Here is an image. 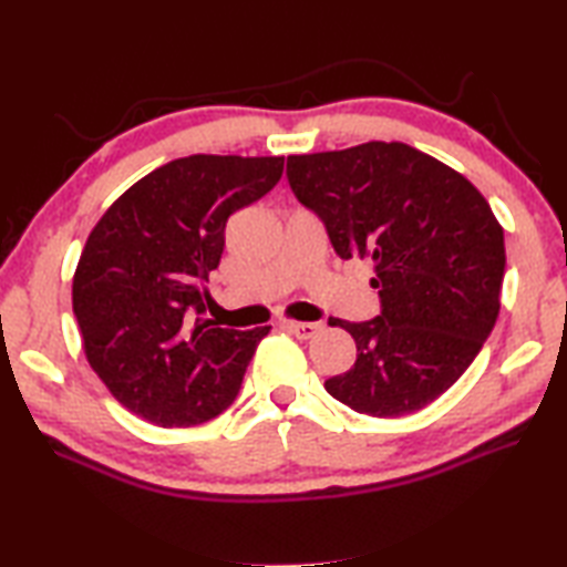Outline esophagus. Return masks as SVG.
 Instances as JSON below:
<instances>
[{
  "mask_svg": "<svg viewBox=\"0 0 567 567\" xmlns=\"http://www.w3.org/2000/svg\"><path fill=\"white\" fill-rule=\"evenodd\" d=\"M282 327L287 329V332H292L295 337H300V339H310V337L319 334L324 329L322 322H295V319H285Z\"/></svg>",
  "mask_w": 567,
  "mask_h": 567,
  "instance_id": "1",
  "label": "esophagus"
}]
</instances>
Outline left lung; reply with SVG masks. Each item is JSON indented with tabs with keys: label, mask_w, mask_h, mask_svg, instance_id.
<instances>
[{
	"label": "left lung",
	"mask_w": 567,
	"mask_h": 567,
	"mask_svg": "<svg viewBox=\"0 0 567 567\" xmlns=\"http://www.w3.org/2000/svg\"><path fill=\"white\" fill-rule=\"evenodd\" d=\"M287 181L334 252L374 265L382 312L337 319L357 362L324 389L359 414L394 419L439 399L481 352L501 310L503 228L454 168L399 141L287 156Z\"/></svg>",
	"instance_id": "8db88e82"
}]
</instances>
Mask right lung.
<instances>
[{"label": "right lung", "instance_id": "1", "mask_svg": "<svg viewBox=\"0 0 567 567\" xmlns=\"http://www.w3.org/2000/svg\"><path fill=\"white\" fill-rule=\"evenodd\" d=\"M282 156H188L151 171L91 230L74 272V315L101 382L163 429L210 421L238 396L270 327L205 319L225 223L282 178Z\"/></svg>", "mask_w": 567, "mask_h": 567}]
</instances>
